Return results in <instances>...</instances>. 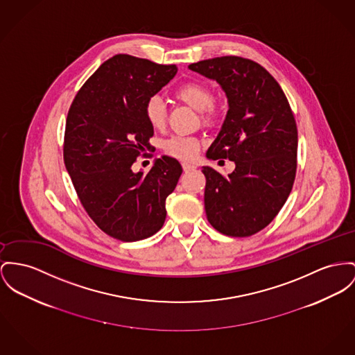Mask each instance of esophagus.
Wrapping results in <instances>:
<instances>
[{
    "label": "esophagus",
    "instance_id": "34e87169",
    "mask_svg": "<svg viewBox=\"0 0 355 355\" xmlns=\"http://www.w3.org/2000/svg\"><path fill=\"white\" fill-rule=\"evenodd\" d=\"M182 166H183V171H184V172H191V171L196 169V166H192V164H189V163H183Z\"/></svg>",
    "mask_w": 355,
    "mask_h": 355
}]
</instances>
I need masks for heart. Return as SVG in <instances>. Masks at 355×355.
I'll return each instance as SVG.
<instances>
[{
    "label": "heart",
    "instance_id": "obj_1",
    "mask_svg": "<svg viewBox=\"0 0 355 355\" xmlns=\"http://www.w3.org/2000/svg\"><path fill=\"white\" fill-rule=\"evenodd\" d=\"M173 96L189 106L192 110L202 113L205 123H213L222 113V102L214 99L209 85L202 80H189L180 85ZM144 113L148 123L153 129H163L166 125V112L163 102L157 96H152L146 101ZM164 150L169 156L180 160H192L200 148V142L192 137H171L164 142Z\"/></svg>",
    "mask_w": 355,
    "mask_h": 355
}]
</instances>
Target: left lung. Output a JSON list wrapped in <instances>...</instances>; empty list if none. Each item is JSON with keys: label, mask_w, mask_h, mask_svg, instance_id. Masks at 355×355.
I'll use <instances>...</instances> for the list:
<instances>
[{"label": "left lung", "mask_w": 355, "mask_h": 355, "mask_svg": "<svg viewBox=\"0 0 355 355\" xmlns=\"http://www.w3.org/2000/svg\"><path fill=\"white\" fill-rule=\"evenodd\" d=\"M189 69L215 80L229 105L206 156L229 159L236 169L222 176L203 166L207 219L225 236H253L275 219L295 182L297 128L291 106L276 79L253 60L222 56Z\"/></svg>", "instance_id": "1"}]
</instances>
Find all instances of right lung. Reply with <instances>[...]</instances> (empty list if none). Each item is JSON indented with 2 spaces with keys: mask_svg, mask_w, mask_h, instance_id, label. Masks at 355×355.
I'll return each instance as SVG.
<instances>
[{
  "mask_svg": "<svg viewBox=\"0 0 355 355\" xmlns=\"http://www.w3.org/2000/svg\"><path fill=\"white\" fill-rule=\"evenodd\" d=\"M176 72L173 64L119 53L86 80L69 110L63 150L72 184L96 226L123 242L163 227L166 196L183 172L169 156L156 159L146 173L132 169L153 136L145 103Z\"/></svg>",
  "mask_w": 355,
  "mask_h": 355,
  "instance_id": "1",
  "label": "right lung"
}]
</instances>
